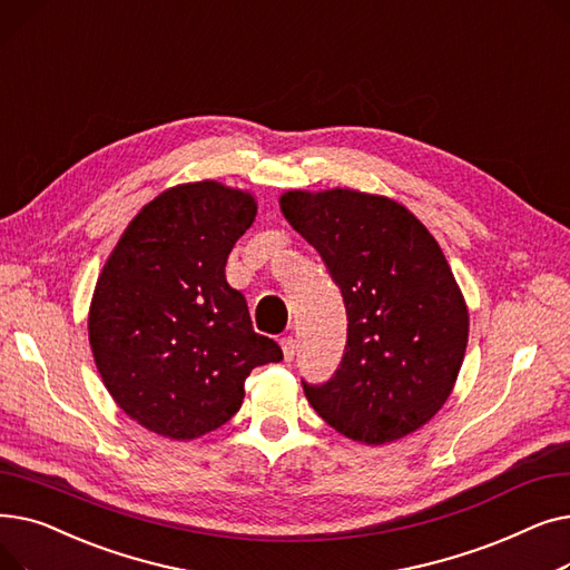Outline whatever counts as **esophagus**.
<instances>
[{
	"instance_id": "1",
	"label": "esophagus",
	"mask_w": 570,
	"mask_h": 570,
	"mask_svg": "<svg viewBox=\"0 0 570 570\" xmlns=\"http://www.w3.org/2000/svg\"><path fill=\"white\" fill-rule=\"evenodd\" d=\"M282 351H284V361L291 363L293 357H295V351H297L295 340H293V337H284V340H282Z\"/></svg>"
}]
</instances>
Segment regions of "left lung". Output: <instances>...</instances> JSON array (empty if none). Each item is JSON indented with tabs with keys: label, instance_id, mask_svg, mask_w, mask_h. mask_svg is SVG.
Segmentation results:
<instances>
[{
	"label": "left lung",
	"instance_id": "left-lung-1",
	"mask_svg": "<svg viewBox=\"0 0 570 570\" xmlns=\"http://www.w3.org/2000/svg\"><path fill=\"white\" fill-rule=\"evenodd\" d=\"M279 205L321 254L348 321L337 372L303 381L309 404L367 445L423 428L451 395L469 340L464 297L436 239L383 196L288 191Z\"/></svg>",
	"mask_w": 570,
	"mask_h": 570
}]
</instances>
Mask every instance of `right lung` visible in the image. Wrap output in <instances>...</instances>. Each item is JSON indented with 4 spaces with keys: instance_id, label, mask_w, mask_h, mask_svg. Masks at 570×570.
Segmentation results:
<instances>
[{
    "instance_id": "obj_1",
    "label": "right lung",
    "mask_w": 570,
    "mask_h": 570,
    "mask_svg": "<svg viewBox=\"0 0 570 570\" xmlns=\"http://www.w3.org/2000/svg\"><path fill=\"white\" fill-rule=\"evenodd\" d=\"M254 217L245 191L179 185L140 209L104 265L89 344L117 406L149 432L185 441L222 428L252 370L284 357L224 275Z\"/></svg>"
}]
</instances>
